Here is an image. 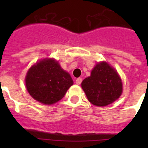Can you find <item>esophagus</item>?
<instances>
[{
    "instance_id": "obj_1",
    "label": "esophagus",
    "mask_w": 148,
    "mask_h": 148,
    "mask_svg": "<svg viewBox=\"0 0 148 148\" xmlns=\"http://www.w3.org/2000/svg\"><path fill=\"white\" fill-rule=\"evenodd\" d=\"M82 82V78H78L76 80H75V82H76V84H78V85H79V84H81Z\"/></svg>"
}]
</instances>
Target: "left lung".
Masks as SVG:
<instances>
[{"instance_id":"obj_1","label":"left lung","mask_w":148,"mask_h":148,"mask_svg":"<svg viewBox=\"0 0 148 148\" xmlns=\"http://www.w3.org/2000/svg\"><path fill=\"white\" fill-rule=\"evenodd\" d=\"M82 87L89 101L99 107L113 103L122 92V83L119 75L106 62L96 64L90 76L82 82Z\"/></svg>"}]
</instances>
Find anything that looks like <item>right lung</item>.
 <instances>
[{
	"label": "right lung",
	"mask_w": 148,
	"mask_h": 148,
	"mask_svg": "<svg viewBox=\"0 0 148 148\" xmlns=\"http://www.w3.org/2000/svg\"><path fill=\"white\" fill-rule=\"evenodd\" d=\"M25 80L30 95L44 104H53L61 100L73 84L70 74L51 58L33 65L27 72Z\"/></svg>",
	"instance_id": "right-lung-1"
}]
</instances>
